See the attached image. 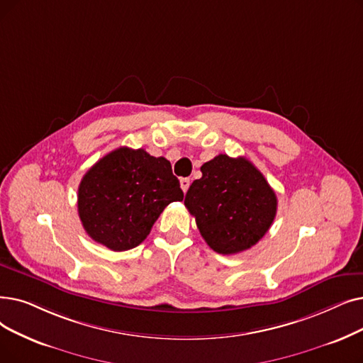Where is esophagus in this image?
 I'll return each mask as SVG.
<instances>
[{"label": "esophagus", "mask_w": 363, "mask_h": 363, "mask_svg": "<svg viewBox=\"0 0 363 363\" xmlns=\"http://www.w3.org/2000/svg\"><path fill=\"white\" fill-rule=\"evenodd\" d=\"M179 184H181L182 191H184V193H186V191H188V188H190V179H188V178H181Z\"/></svg>", "instance_id": "esophagus-1"}]
</instances>
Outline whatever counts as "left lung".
<instances>
[{
    "label": "left lung",
    "instance_id": "left-lung-1",
    "mask_svg": "<svg viewBox=\"0 0 363 363\" xmlns=\"http://www.w3.org/2000/svg\"><path fill=\"white\" fill-rule=\"evenodd\" d=\"M185 196L201 238L218 254L233 255L257 245L272 227L277 197L245 157L219 154L201 167Z\"/></svg>",
    "mask_w": 363,
    "mask_h": 363
}]
</instances>
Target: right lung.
Wrapping results in <instances>:
<instances>
[{
	"label": "right lung",
	"instance_id": "1",
	"mask_svg": "<svg viewBox=\"0 0 363 363\" xmlns=\"http://www.w3.org/2000/svg\"><path fill=\"white\" fill-rule=\"evenodd\" d=\"M184 193L164 157L120 147L93 164L78 186V215L90 238L108 249L136 247L167 204Z\"/></svg>",
	"mask_w": 363,
	"mask_h": 363
}]
</instances>
